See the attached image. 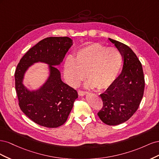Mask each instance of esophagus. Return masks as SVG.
Returning a JSON list of instances; mask_svg holds the SVG:
<instances>
[{
  "instance_id": "1",
  "label": "esophagus",
  "mask_w": 159,
  "mask_h": 159,
  "mask_svg": "<svg viewBox=\"0 0 159 159\" xmlns=\"http://www.w3.org/2000/svg\"><path fill=\"white\" fill-rule=\"evenodd\" d=\"M78 94L80 95V96H84V95H85V94H87L88 92V91H82V90H78Z\"/></svg>"
}]
</instances>
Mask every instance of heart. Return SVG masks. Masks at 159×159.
I'll return each mask as SVG.
<instances>
[{"label":"heart","instance_id":"heart-1","mask_svg":"<svg viewBox=\"0 0 159 159\" xmlns=\"http://www.w3.org/2000/svg\"><path fill=\"white\" fill-rule=\"evenodd\" d=\"M123 64L121 53L116 48L93 43L78 50L73 57H68L64 67L68 83L75 87L85 76L86 86L98 89L110 87L116 80Z\"/></svg>","mask_w":159,"mask_h":159}]
</instances>
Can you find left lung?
<instances>
[{
    "label": "left lung",
    "mask_w": 159,
    "mask_h": 159,
    "mask_svg": "<svg viewBox=\"0 0 159 159\" xmlns=\"http://www.w3.org/2000/svg\"><path fill=\"white\" fill-rule=\"evenodd\" d=\"M121 53L123 70L104 93L100 94L103 107L98 113L108 125H117L127 121L137 111L145 89V78L141 61L130 48L109 38Z\"/></svg>",
    "instance_id": "8db88e82"
}]
</instances>
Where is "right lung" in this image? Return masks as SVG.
I'll list each match as a JSON object with an SVG mask.
<instances>
[{"label":"right lung","instance_id":"add662e5","mask_svg":"<svg viewBox=\"0 0 159 159\" xmlns=\"http://www.w3.org/2000/svg\"><path fill=\"white\" fill-rule=\"evenodd\" d=\"M72 45L68 37L44 38L28 50L20 59L14 74L18 105L22 111L39 125L56 128L68 117L78 92L61 80L55 66L63 61ZM45 62L50 65L51 75L40 89L32 93L25 88L22 80L25 71L33 63Z\"/></svg>","mask_w":159,"mask_h":159}]
</instances>
